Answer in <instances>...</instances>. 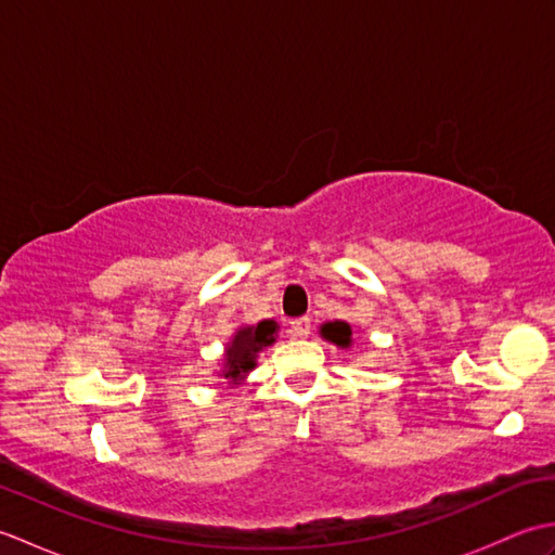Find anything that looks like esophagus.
Wrapping results in <instances>:
<instances>
[{
  "instance_id": "esophagus-1",
  "label": "esophagus",
  "mask_w": 555,
  "mask_h": 555,
  "mask_svg": "<svg viewBox=\"0 0 555 555\" xmlns=\"http://www.w3.org/2000/svg\"><path fill=\"white\" fill-rule=\"evenodd\" d=\"M310 328H312V324H310V320L308 317H300V320H293L291 322V336L293 338H308L310 336Z\"/></svg>"
}]
</instances>
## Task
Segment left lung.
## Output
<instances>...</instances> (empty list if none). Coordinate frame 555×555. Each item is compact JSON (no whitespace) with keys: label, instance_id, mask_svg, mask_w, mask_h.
I'll list each match as a JSON object with an SVG mask.
<instances>
[{"label":"left lung","instance_id":"obj_1","mask_svg":"<svg viewBox=\"0 0 555 555\" xmlns=\"http://www.w3.org/2000/svg\"><path fill=\"white\" fill-rule=\"evenodd\" d=\"M320 336L340 350H348L352 346V328L348 322H326L320 326Z\"/></svg>","mask_w":555,"mask_h":555}]
</instances>
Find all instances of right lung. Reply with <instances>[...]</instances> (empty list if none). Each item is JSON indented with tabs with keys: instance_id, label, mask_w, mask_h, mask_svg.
Segmentation results:
<instances>
[{
	"instance_id": "1",
	"label": "right lung",
	"mask_w": 555,
	"mask_h": 555,
	"mask_svg": "<svg viewBox=\"0 0 555 555\" xmlns=\"http://www.w3.org/2000/svg\"><path fill=\"white\" fill-rule=\"evenodd\" d=\"M279 336V324L274 320H262L257 324H245L235 328L223 348L221 364L217 370L219 379H227L229 388L241 386L247 374L257 367V356L264 348L274 346Z\"/></svg>"
}]
</instances>
